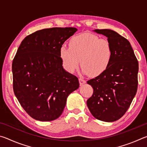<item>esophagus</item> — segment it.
<instances>
[{
  "mask_svg": "<svg viewBox=\"0 0 147 147\" xmlns=\"http://www.w3.org/2000/svg\"><path fill=\"white\" fill-rule=\"evenodd\" d=\"M86 82V81L85 80H84L82 78H79V83L80 86L83 85V84H84Z\"/></svg>",
  "mask_w": 147,
  "mask_h": 147,
  "instance_id": "1",
  "label": "esophagus"
}]
</instances>
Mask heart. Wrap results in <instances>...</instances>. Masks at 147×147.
I'll list each match as a JSON object with an SVG mask.
<instances>
[{
	"label": "heart",
	"instance_id": "heart-1",
	"mask_svg": "<svg viewBox=\"0 0 147 147\" xmlns=\"http://www.w3.org/2000/svg\"><path fill=\"white\" fill-rule=\"evenodd\" d=\"M69 45L60 47L59 57L63 68L70 73L78 69L80 61L84 74L97 77L105 73L112 61L113 50L111 43L96 35H76L71 38Z\"/></svg>",
	"mask_w": 147,
	"mask_h": 147
}]
</instances>
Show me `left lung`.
<instances>
[{
  "label": "left lung",
  "instance_id": "obj_1",
  "mask_svg": "<svg viewBox=\"0 0 147 147\" xmlns=\"http://www.w3.org/2000/svg\"><path fill=\"white\" fill-rule=\"evenodd\" d=\"M94 32L108 38L113 50L111 63L102 75L88 81L93 93L87 106L94 117L113 122L124 115L138 89V61L131 45L117 32L109 29Z\"/></svg>",
  "mask_w": 147,
  "mask_h": 147
}]
</instances>
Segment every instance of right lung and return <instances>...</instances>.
I'll use <instances>...</instances> for the list:
<instances>
[{
  "instance_id": "obj_1",
  "label": "right lung",
  "mask_w": 147,
  "mask_h": 147,
  "mask_svg": "<svg viewBox=\"0 0 147 147\" xmlns=\"http://www.w3.org/2000/svg\"><path fill=\"white\" fill-rule=\"evenodd\" d=\"M76 28H46L26 36L12 63L13 88L28 115L51 121L61 115L67 98L79 88L78 79L62 66L59 49Z\"/></svg>"
}]
</instances>
